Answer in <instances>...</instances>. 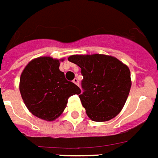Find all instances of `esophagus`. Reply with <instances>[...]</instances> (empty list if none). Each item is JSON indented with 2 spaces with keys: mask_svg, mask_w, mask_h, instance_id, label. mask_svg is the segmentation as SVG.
I'll list each match as a JSON object with an SVG mask.
<instances>
[{
  "mask_svg": "<svg viewBox=\"0 0 158 158\" xmlns=\"http://www.w3.org/2000/svg\"><path fill=\"white\" fill-rule=\"evenodd\" d=\"M73 82H74L75 84H77V85L79 86V80H78L77 78H75V79L73 80Z\"/></svg>",
  "mask_w": 158,
  "mask_h": 158,
  "instance_id": "34e87169",
  "label": "esophagus"
}]
</instances>
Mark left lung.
<instances>
[{"instance_id":"obj_1","label":"left lung","mask_w":158,"mask_h":158,"mask_svg":"<svg viewBox=\"0 0 158 158\" xmlns=\"http://www.w3.org/2000/svg\"><path fill=\"white\" fill-rule=\"evenodd\" d=\"M68 60L81 68L84 92L79 98L89 118L104 122L116 117L131 89V72L127 65L103 54L72 55Z\"/></svg>"}]
</instances>
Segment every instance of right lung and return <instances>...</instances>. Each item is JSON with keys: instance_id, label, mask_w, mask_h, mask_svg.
<instances>
[{"instance_id": "1", "label": "right lung", "mask_w": 158, "mask_h": 158, "mask_svg": "<svg viewBox=\"0 0 158 158\" xmlns=\"http://www.w3.org/2000/svg\"><path fill=\"white\" fill-rule=\"evenodd\" d=\"M64 60L37 57L27 64L20 76L19 92L25 105L34 116L46 121L58 118L67 106L69 97L81 93L59 69Z\"/></svg>"}]
</instances>
